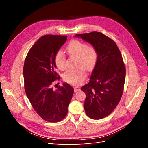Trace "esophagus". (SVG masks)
<instances>
[{
    "instance_id": "esophagus-1",
    "label": "esophagus",
    "mask_w": 148,
    "mask_h": 148,
    "mask_svg": "<svg viewBox=\"0 0 148 148\" xmlns=\"http://www.w3.org/2000/svg\"><path fill=\"white\" fill-rule=\"evenodd\" d=\"M79 89H80V88L79 87H78V86H75L74 87V91H75V92H77V91H79Z\"/></svg>"
}]
</instances>
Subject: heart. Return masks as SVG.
<instances>
[{
  "instance_id": "obj_1",
  "label": "heart",
  "mask_w": 148,
  "mask_h": 148,
  "mask_svg": "<svg viewBox=\"0 0 148 148\" xmlns=\"http://www.w3.org/2000/svg\"><path fill=\"white\" fill-rule=\"evenodd\" d=\"M67 51L73 57L77 58V66H80L77 69L66 70L64 74V79L67 83L78 84L86 77L85 69L91 70L95 67L97 54L96 49L92 46L78 40H73L70 42L67 47ZM55 62L59 69L63 70L66 67V57L64 52L59 51L55 57Z\"/></svg>"
}]
</instances>
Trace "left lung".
Segmentation results:
<instances>
[{"label":"left lung","instance_id":"left-lung-1","mask_svg":"<svg viewBox=\"0 0 148 148\" xmlns=\"http://www.w3.org/2000/svg\"><path fill=\"white\" fill-rule=\"evenodd\" d=\"M96 49V65L88 84L82 87L86 94L84 109L91 119L99 120L112 113L122 97L126 70L117 44L97 31L78 34Z\"/></svg>","mask_w":148,"mask_h":148}]
</instances>
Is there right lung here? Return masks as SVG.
<instances>
[{
	"mask_svg": "<svg viewBox=\"0 0 148 148\" xmlns=\"http://www.w3.org/2000/svg\"><path fill=\"white\" fill-rule=\"evenodd\" d=\"M66 39L67 36H43L30 49L24 64L26 96L36 113L49 122H60L65 117L74 92L66 83L56 91L51 86L60 79L56 71L55 57Z\"/></svg>",
	"mask_w": 148,
	"mask_h": 148,
	"instance_id": "add662e5",
	"label": "right lung"
}]
</instances>
